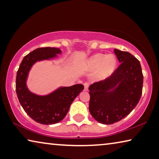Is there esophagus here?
Masks as SVG:
<instances>
[{
	"instance_id": "34e87169",
	"label": "esophagus",
	"mask_w": 159,
	"mask_h": 159,
	"mask_svg": "<svg viewBox=\"0 0 159 159\" xmlns=\"http://www.w3.org/2000/svg\"><path fill=\"white\" fill-rule=\"evenodd\" d=\"M83 85H84V90L87 91L88 90V87H89V84H88V83L85 82L83 83Z\"/></svg>"
}]
</instances>
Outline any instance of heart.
Listing matches in <instances>:
<instances>
[{"mask_svg":"<svg viewBox=\"0 0 159 159\" xmlns=\"http://www.w3.org/2000/svg\"><path fill=\"white\" fill-rule=\"evenodd\" d=\"M116 58L112 54L104 55L98 54L94 55L89 61V65L93 69H97L100 66L99 71V77L105 79L111 75L116 66Z\"/></svg>","mask_w":159,"mask_h":159,"instance_id":"heart-1","label":"heart"}]
</instances>
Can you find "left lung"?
<instances>
[{"instance_id": "obj_1", "label": "left lung", "mask_w": 159, "mask_h": 159, "mask_svg": "<svg viewBox=\"0 0 159 159\" xmlns=\"http://www.w3.org/2000/svg\"><path fill=\"white\" fill-rule=\"evenodd\" d=\"M120 64L105 80L89 87V111L102 124H113L128 115L141 98L143 74L139 60L128 52L114 49Z\"/></svg>"}]
</instances>
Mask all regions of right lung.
Wrapping results in <instances>:
<instances>
[{
  "label": "right lung",
  "mask_w": 159,
  "mask_h": 159,
  "mask_svg": "<svg viewBox=\"0 0 159 159\" xmlns=\"http://www.w3.org/2000/svg\"><path fill=\"white\" fill-rule=\"evenodd\" d=\"M61 51L56 48H40L26 55L21 61L16 77V93L24 110L35 121L51 125L63 120L69 111L71 104L84 89L82 84L70 87H61L45 96L31 93L26 81L29 70L37 61L50 60L57 57Z\"/></svg>",
  "instance_id": "obj_1"
}]
</instances>
